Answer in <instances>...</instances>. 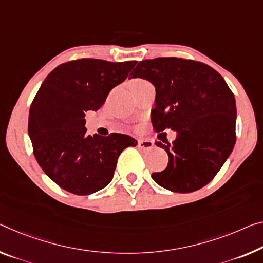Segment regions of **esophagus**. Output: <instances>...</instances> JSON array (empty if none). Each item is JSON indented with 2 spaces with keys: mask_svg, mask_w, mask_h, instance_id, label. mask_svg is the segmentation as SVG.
I'll list each match as a JSON object with an SVG mask.
<instances>
[{
  "mask_svg": "<svg viewBox=\"0 0 263 263\" xmlns=\"http://www.w3.org/2000/svg\"><path fill=\"white\" fill-rule=\"evenodd\" d=\"M137 145H139V148L142 149V151H151V149L154 148L155 144L152 140L140 139L139 142H137Z\"/></svg>",
  "mask_w": 263,
  "mask_h": 263,
  "instance_id": "34e87169",
  "label": "esophagus"
}]
</instances>
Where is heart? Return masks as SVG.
<instances>
[{
    "mask_svg": "<svg viewBox=\"0 0 263 263\" xmlns=\"http://www.w3.org/2000/svg\"><path fill=\"white\" fill-rule=\"evenodd\" d=\"M135 81H142V80H139V79H137V80H135Z\"/></svg>",
    "mask_w": 263,
    "mask_h": 263,
    "instance_id": "b5f03b06",
    "label": "heart"
}]
</instances>
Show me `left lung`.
<instances>
[{"mask_svg": "<svg viewBox=\"0 0 263 263\" xmlns=\"http://www.w3.org/2000/svg\"><path fill=\"white\" fill-rule=\"evenodd\" d=\"M130 79L154 84L155 132L172 129L176 139L167 145L169 162L152 177L175 193H192L211 182L236 141V103L223 78L208 64L179 58H157L137 63Z\"/></svg>", "mask_w": 263, "mask_h": 263, "instance_id": "1", "label": "left lung"}]
</instances>
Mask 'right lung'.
Wrapping results in <instances>:
<instances>
[{
    "label": "right lung",
    "instance_id": "right-lung-1",
    "mask_svg": "<svg viewBox=\"0 0 263 263\" xmlns=\"http://www.w3.org/2000/svg\"><path fill=\"white\" fill-rule=\"evenodd\" d=\"M136 61L80 59L60 64L40 87L29 110L28 133L40 167L64 191L89 195L110 183L129 135H87L86 112L99 110Z\"/></svg>",
    "mask_w": 263,
    "mask_h": 263
}]
</instances>
